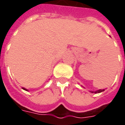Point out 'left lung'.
I'll list each match as a JSON object with an SVG mask.
<instances>
[{
    "mask_svg": "<svg viewBox=\"0 0 125 125\" xmlns=\"http://www.w3.org/2000/svg\"><path fill=\"white\" fill-rule=\"evenodd\" d=\"M104 90H97V91H96V92H94V93H102V92H103ZM92 93H94V92H93V91H92Z\"/></svg>",
    "mask_w": 125,
    "mask_h": 125,
    "instance_id": "8db88e82",
    "label": "left lung"
}]
</instances>
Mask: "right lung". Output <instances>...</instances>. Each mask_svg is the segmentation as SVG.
<instances>
[{"label":"right lung","mask_w":125,"mask_h":125,"mask_svg":"<svg viewBox=\"0 0 125 125\" xmlns=\"http://www.w3.org/2000/svg\"><path fill=\"white\" fill-rule=\"evenodd\" d=\"M23 90H27L26 89H25V88H23Z\"/></svg>","instance_id":"add662e5"}]
</instances>
